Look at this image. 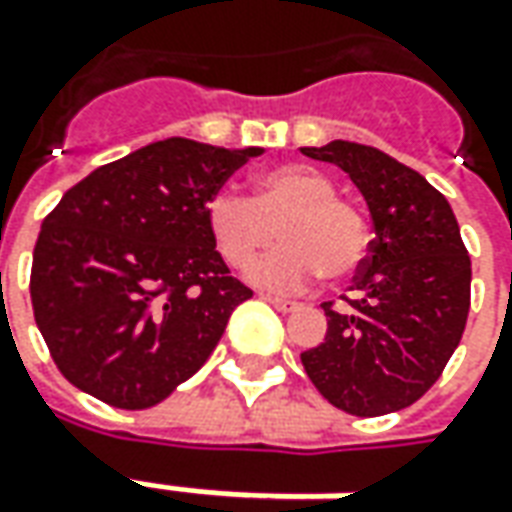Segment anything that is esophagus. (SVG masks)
Wrapping results in <instances>:
<instances>
[{"mask_svg": "<svg viewBox=\"0 0 512 512\" xmlns=\"http://www.w3.org/2000/svg\"><path fill=\"white\" fill-rule=\"evenodd\" d=\"M260 300H266L269 305H274L277 311H283V314H288V311H294V308H297V302H294V300H285V297H274V294H260Z\"/></svg>", "mask_w": 512, "mask_h": 512, "instance_id": "1", "label": "esophagus"}]
</instances>
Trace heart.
Masks as SVG:
<instances>
[{
    "label": "heart",
    "instance_id": "b5f03b06",
    "mask_svg": "<svg viewBox=\"0 0 512 512\" xmlns=\"http://www.w3.org/2000/svg\"><path fill=\"white\" fill-rule=\"evenodd\" d=\"M207 227L215 249L232 269H246L266 252L277 227L285 243L252 266L260 285L300 288L316 274L353 277L370 252L367 215L350 198L336 196L328 173L311 165H274L255 179V196L218 190L207 201Z\"/></svg>",
    "mask_w": 512,
    "mask_h": 512
}]
</instances>
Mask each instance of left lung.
I'll return each instance as SVG.
<instances>
[{"instance_id": "left-lung-1", "label": "left lung", "mask_w": 512, "mask_h": 512, "mask_svg": "<svg viewBox=\"0 0 512 512\" xmlns=\"http://www.w3.org/2000/svg\"><path fill=\"white\" fill-rule=\"evenodd\" d=\"M302 154L353 179L375 238L344 305L322 302L328 333L302 353L314 387L347 415L412 406L443 375L471 308V257L446 196L378 148L328 142Z\"/></svg>"}]
</instances>
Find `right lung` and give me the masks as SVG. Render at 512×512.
Returning a JSON list of instances; mask_svg holds the SVG:
<instances>
[{"label":"right lung","instance_id":"right-lung-1","mask_svg":"<svg viewBox=\"0 0 512 512\" xmlns=\"http://www.w3.org/2000/svg\"><path fill=\"white\" fill-rule=\"evenodd\" d=\"M257 154L170 137L66 190L38 232L30 300L69 384L148 409L201 370L252 297L215 249L207 201Z\"/></svg>","mask_w":512,"mask_h":512}]
</instances>
